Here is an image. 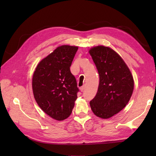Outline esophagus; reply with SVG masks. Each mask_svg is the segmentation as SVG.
<instances>
[{"label": "esophagus", "instance_id": "esophagus-1", "mask_svg": "<svg viewBox=\"0 0 156 156\" xmlns=\"http://www.w3.org/2000/svg\"><path fill=\"white\" fill-rule=\"evenodd\" d=\"M85 88H86V86H85V85L82 86V87L80 88V90H81V92H84V91L85 90Z\"/></svg>", "mask_w": 156, "mask_h": 156}]
</instances>
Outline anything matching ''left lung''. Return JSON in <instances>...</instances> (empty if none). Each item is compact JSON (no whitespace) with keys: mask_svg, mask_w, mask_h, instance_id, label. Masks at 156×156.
I'll use <instances>...</instances> for the list:
<instances>
[{"mask_svg":"<svg viewBox=\"0 0 156 156\" xmlns=\"http://www.w3.org/2000/svg\"><path fill=\"white\" fill-rule=\"evenodd\" d=\"M89 53L100 79L90 107L96 116L108 119L123 109L130 100L134 88L133 76L123 59L111 48L98 45Z\"/></svg>","mask_w":156,"mask_h":156,"instance_id":"8db88e82","label":"left lung"}]
</instances>
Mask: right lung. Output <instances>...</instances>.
Returning a JSON list of instances; mask_svg holds the SVG:
<instances>
[{
    "mask_svg": "<svg viewBox=\"0 0 156 156\" xmlns=\"http://www.w3.org/2000/svg\"><path fill=\"white\" fill-rule=\"evenodd\" d=\"M78 48L61 45L43 59L32 79L34 98L49 117L63 121L71 115L79 89L69 67Z\"/></svg>",
    "mask_w": 156,
    "mask_h": 156,
    "instance_id": "add662e5",
    "label": "right lung"
}]
</instances>
